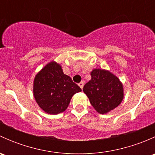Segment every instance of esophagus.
<instances>
[{
	"label": "esophagus",
	"instance_id": "obj_1",
	"mask_svg": "<svg viewBox=\"0 0 155 155\" xmlns=\"http://www.w3.org/2000/svg\"><path fill=\"white\" fill-rule=\"evenodd\" d=\"M79 86L81 87V88H83V87H84V82H79Z\"/></svg>",
	"mask_w": 155,
	"mask_h": 155
}]
</instances>
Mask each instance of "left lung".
<instances>
[{"label": "left lung", "mask_w": 155, "mask_h": 155, "mask_svg": "<svg viewBox=\"0 0 155 155\" xmlns=\"http://www.w3.org/2000/svg\"><path fill=\"white\" fill-rule=\"evenodd\" d=\"M91 79L83 87L91 104L101 114L110 112L119 105L124 97L122 83L109 71L94 69L91 73Z\"/></svg>", "instance_id": "left-lung-1"}]
</instances>
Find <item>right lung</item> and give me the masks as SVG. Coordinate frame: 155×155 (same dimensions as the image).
<instances>
[{
    "label": "right lung",
    "instance_id": "add662e5",
    "mask_svg": "<svg viewBox=\"0 0 155 155\" xmlns=\"http://www.w3.org/2000/svg\"><path fill=\"white\" fill-rule=\"evenodd\" d=\"M33 91L39 107L46 113L57 115L66 110L72 97L82 89L63 73L60 64L51 61L36 75Z\"/></svg>",
    "mask_w": 155,
    "mask_h": 155
}]
</instances>
